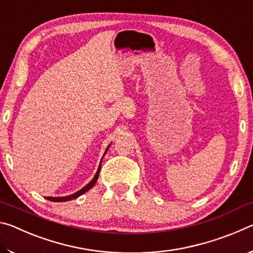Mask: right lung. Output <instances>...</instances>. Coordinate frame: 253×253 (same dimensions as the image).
Listing matches in <instances>:
<instances>
[{"mask_svg":"<svg viewBox=\"0 0 253 253\" xmlns=\"http://www.w3.org/2000/svg\"><path fill=\"white\" fill-rule=\"evenodd\" d=\"M107 152V151H106ZM100 168H101V163H100V165H99V168H98V170H97V173H96V175H95V177L92 178V181L89 183V184H87V185H85L84 188H81L80 191H78L77 192V193H75V194H72V195H69V196H65V198H45L46 200H49V201H52V202H66V201H70V200H74V199H76V198H78V196H80L81 194H84V192H87L88 190H90V188L95 185L96 184V182H97V179H98V176H99V172H100Z\"/></svg>","mask_w":253,"mask_h":253,"instance_id":"right-lung-1","label":"right lung"}]
</instances>
